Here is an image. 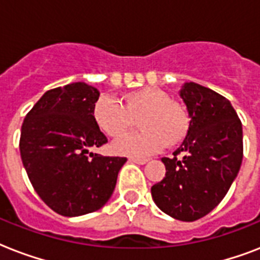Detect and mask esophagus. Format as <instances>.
Wrapping results in <instances>:
<instances>
[{"mask_svg": "<svg viewBox=\"0 0 260 260\" xmlns=\"http://www.w3.org/2000/svg\"><path fill=\"white\" fill-rule=\"evenodd\" d=\"M129 160H131V162H134V163H138V165H144V163L148 162V159L138 158V156H131Z\"/></svg>", "mask_w": 260, "mask_h": 260, "instance_id": "34e87169", "label": "esophagus"}]
</instances>
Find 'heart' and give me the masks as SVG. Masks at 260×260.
Listing matches in <instances>:
<instances>
[{
    "label": "heart",
    "mask_w": 260,
    "mask_h": 260,
    "mask_svg": "<svg viewBox=\"0 0 260 260\" xmlns=\"http://www.w3.org/2000/svg\"><path fill=\"white\" fill-rule=\"evenodd\" d=\"M121 105L102 95L93 106V118L100 129L112 139L122 138L139 120L140 132L113 144L117 154L147 155L166 146L177 147L189 132V117L170 94L156 87H143L122 94Z\"/></svg>",
    "instance_id": "b5f03b06"
}]
</instances>
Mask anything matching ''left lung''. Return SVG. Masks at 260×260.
<instances>
[{"label":"left lung","instance_id":"1","mask_svg":"<svg viewBox=\"0 0 260 260\" xmlns=\"http://www.w3.org/2000/svg\"><path fill=\"white\" fill-rule=\"evenodd\" d=\"M189 113L187 136L173 158H162L166 177L151 187L160 210L181 221L212 212L228 193L243 160L242 121L221 94L198 83L181 90Z\"/></svg>","mask_w":260,"mask_h":260}]
</instances>
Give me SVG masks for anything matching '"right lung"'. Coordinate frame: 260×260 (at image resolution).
Here are the masks:
<instances>
[{"label":"right lung","mask_w":260,"mask_h":260,"mask_svg":"<svg viewBox=\"0 0 260 260\" xmlns=\"http://www.w3.org/2000/svg\"><path fill=\"white\" fill-rule=\"evenodd\" d=\"M95 87H55L26 113L20 154L39 197L58 214L75 217L101 209L113 193L126 158L89 152L108 143L93 118Z\"/></svg>","instance_id":"add662e5"}]
</instances>
